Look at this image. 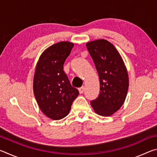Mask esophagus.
<instances>
[{
  "mask_svg": "<svg viewBox=\"0 0 157 157\" xmlns=\"http://www.w3.org/2000/svg\"><path fill=\"white\" fill-rule=\"evenodd\" d=\"M79 94H83L84 91V87L82 86V87H80V88H79Z\"/></svg>",
  "mask_w": 157,
  "mask_h": 157,
  "instance_id": "1",
  "label": "esophagus"
}]
</instances>
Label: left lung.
I'll return each mask as SVG.
<instances>
[{
    "instance_id": "1",
    "label": "left lung",
    "mask_w": 157,
    "mask_h": 157,
    "mask_svg": "<svg viewBox=\"0 0 157 157\" xmlns=\"http://www.w3.org/2000/svg\"><path fill=\"white\" fill-rule=\"evenodd\" d=\"M87 50L100 79V94L91 105L98 114L109 116L123 105L129 86L123 59L113 44L105 39L89 42Z\"/></svg>"
}]
</instances>
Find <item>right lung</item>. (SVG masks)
Returning <instances> with one entry per match:
<instances>
[{
    "label": "right lung",
    "mask_w": 157,
    "mask_h": 157,
    "mask_svg": "<svg viewBox=\"0 0 157 157\" xmlns=\"http://www.w3.org/2000/svg\"><path fill=\"white\" fill-rule=\"evenodd\" d=\"M74 46L62 41L42 53L36 66L33 89L38 105L45 115L60 120L68 115L78 90L71 86L63 70V63Z\"/></svg>",
    "instance_id": "right-lung-1"
}]
</instances>
